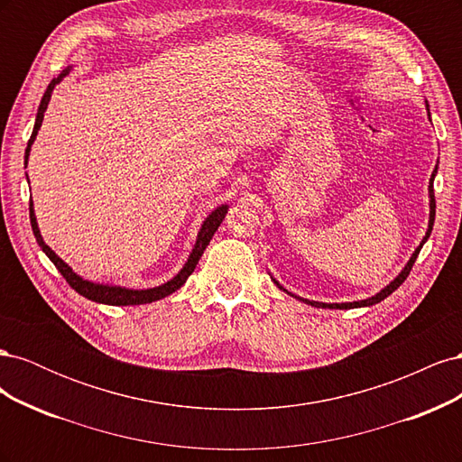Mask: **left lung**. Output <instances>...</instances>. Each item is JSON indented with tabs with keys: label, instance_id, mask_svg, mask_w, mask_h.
Segmentation results:
<instances>
[{
	"label": "left lung",
	"instance_id": "obj_1",
	"mask_svg": "<svg viewBox=\"0 0 462 462\" xmlns=\"http://www.w3.org/2000/svg\"><path fill=\"white\" fill-rule=\"evenodd\" d=\"M428 116H430V111H428ZM436 173H438V165H436V170H433V173H431V179H430V223H428V231H426V236L422 239V243H420V246H418L416 250H414V254L411 256V260L407 262V265H404L402 268V272L393 279V282H391L387 287H383L380 292H377V295H374V297H370V299H366V300H355V302H341V304H328V302H316V300H306V299H300V297H297V295H292V292H289L287 289H283L282 285H279L275 279H273V283L279 287V289H283L287 295H291V297H295V299H300L302 302H306V304H310V306H316V309H339V310H348V309H360V306H372V304H377V302H382L385 297H389L391 292H393L395 289H399L401 285H402V282L404 279L409 277V273H411V270H412V265H414V262H416V258H418V254H420V248H422V245L428 241V236H430V233H431V227H433V219H436V197H433V177H436Z\"/></svg>",
	"mask_w": 462,
	"mask_h": 462
}]
</instances>
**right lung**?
<instances>
[{
    "mask_svg": "<svg viewBox=\"0 0 462 462\" xmlns=\"http://www.w3.org/2000/svg\"><path fill=\"white\" fill-rule=\"evenodd\" d=\"M69 71H71V67H67L65 71L58 77L53 79L44 96H42V102H40V107H38V114H36V123H34V131L31 134V141H29V146H26L24 150V163L29 162V156H31V146L34 143V138L42 127V119H44V111L50 104V97H51V92L55 88V85L58 82L63 80L65 75H69ZM227 204H221L219 208H216L212 214H209L202 227L199 231V236H197V245H194L192 253L187 260V263L183 265V270H180L173 279H170V282L160 285V287H153V289H125V287H117V285H102V283H92V282H87V279H82L80 275H77L69 265L53 253V250L44 243V239H42L40 235V229H38V223H36V216H34V208H32V200H31V226H32V233L36 236V243L38 246L44 250L46 256L53 262L55 268L60 270V273L65 277V282L71 285L79 295H82L88 300H94V302H102V304H111V306H131V304H146V302H153V300H160L167 295H171V292H175L177 289H180L185 285V282L189 279V275L194 272V268H197V263L200 260V256L204 254L206 246L209 245V241H212L214 233L217 231L219 223L223 221V217H226L227 214Z\"/></svg>",
    "mask_w": 462,
    "mask_h": 462,
    "instance_id": "add662e5",
    "label": "right lung"
}]
</instances>
